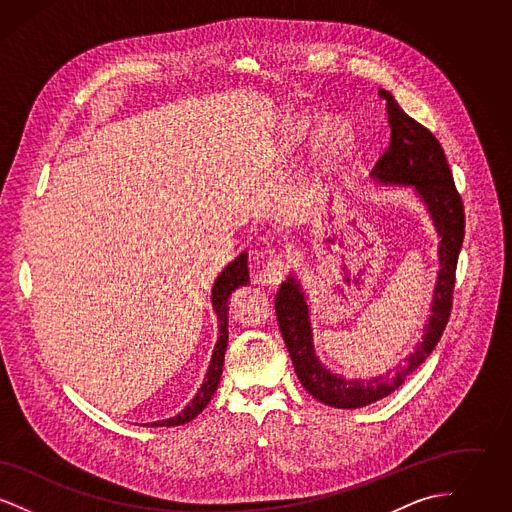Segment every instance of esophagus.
<instances>
[{
  "mask_svg": "<svg viewBox=\"0 0 512 512\" xmlns=\"http://www.w3.org/2000/svg\"><path fill=\"white\" fill-rule=\"evenodd\" d=\"M286 268H288V265H286V261L282 257L270 259L267 265H265L263 274H261V284H265V286H278L284 280V276H286Z\"/></svg>",
  "mask_w": 512,
  "mask_h": 512,
  "instance_id": "obj_1",
  "label": "esophagus"
}]
</instances>
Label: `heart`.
Listing matches in <instances>:
<instances>
[{"instance_id":"b5f03b06","label":"heart","mask_w":512,"mask_h":512,"mask_svg":"<svg viewBox=\"0 0 512 512\" xmlns=\"http://www.w3.org/2000/svg\"><path fill=\"white\" fill-rule=\"evenodd\" d=\"M311 134H315V126H313L311 117L305 115L297 124V136L305 138V136H311ZM343 138H345V126L343 124L330 126L328 134H326V147H328V151H336L343 144Z\"/></svg>"}]
</instances>
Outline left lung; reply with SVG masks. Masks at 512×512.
Wrapping results in <instances>:
<instances>
[{"mask_svg":"<svg viewBox=\"0 0 512 512\" xmlns=\"http://www.w3.org/2000/svg\"><path fill=\"white\" fill-rule=\"evenodd\" d=\"M378 94L386 99L391 140L390 147L378 159L370 176L382 184L411 186L416 197L426 205L439 236L438 280L430 305L432 315L414 353L405 359V365L395 368V374L386 372L384 376H374L370 380L343 378L320 363L313 343L311 313L301 284L288 276L280 286L274 307L295 374L315 399L336 409H359L388 397L428 359L451 315L455 270L463 247V199L455 188L443 147L428 128L411 119L399 107L390 92L380 90Z\"/></svg>","mask_w":512,"mask_h":512,"instance_id":"1","label":"left lung"}]
</instances>
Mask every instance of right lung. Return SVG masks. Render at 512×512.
<instances>
[{
    "mask_svg": "<svg viewBox=\"0 0 512 512\" xmlns=\"http://www.w3.org/2000/svg\"><path fill=\"white\" fill-rule=\"evenodd\" d=\"M249 284V268H247V253H242L238 259H234L228 267L220 272L219 278L213 284L211 290V301L213 309L217 313L219 320V340L213 349V357L207 368V374L203 378L201 388L195 393L194 399L172 418L167 420H157L144 426H180L190 420H194L197 414L201 413L207 403L213 399L215 391L219 388L220 376H222V366H224V353L228 347V299L230 295L236 292L238 288Z\"/></svg>",
    "mask_w": 512,
    "mask_h": 512,
    "instance_id": "1",
    "label": "right lung"
}]
</instances>
